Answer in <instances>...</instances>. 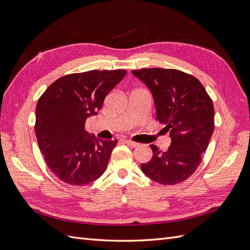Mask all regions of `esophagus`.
<instances>
[{"label": "esophagus", "mask_w": 250, "mask_h": 250, "mask_svg": "<svg viewBox=\"0 0 250 250\" xmlns=\"http://www.w3.org/2000/svg\"><path fill=\"white\" fill-rule=\"evenodd\" d=\"M124 142L126 143V145L130 146V147H138V146H139V144H138V143H135V142L130 141V140H125Z\"/></svg>", "instance_id": "obj_1"}]
</instances>
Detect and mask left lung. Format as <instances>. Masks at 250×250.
Masks as SVG:
<instances>
[{
	"instance_id": "8db88e82",
	"label": "left lung",
	"mask_w": 250,
	"mask_h": 250,
	"mask_svg": "<svg viewBox=\"0 0 250 250\" xmlns=\"http://www.w3.org/2000/svg\"><path fill=\"white\" fill-rule=\"evenodd\" d=\"M152 94L156 120L170 132L171 145L163 152L155 145L152 158L142 164L145 175L162 185L185 181L201 163L214 132V105L200 81L173 69L131 71Z\"/></svg>"
}]
</instances>
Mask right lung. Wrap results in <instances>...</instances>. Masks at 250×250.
Instances as JSON below:
<instances>
[{
  "label": "right lung",
  "instance_id": "add662e5",
  "mask_svg": "<svg viewBox=\"0 0 250 250\" xmlns=\"http://www.w3.org/2000/svg\"><path fill=\"white\" fill-rule=\"evenodd\" d=\"M127 71H98L60 77L37 101L35 134L48 167L67 185L85 186L106 170L118 140H100L84 129L105 97Z\"/></svg>",
  "mask_w": 250,
  "mask_h": 250
}]
</instances>
